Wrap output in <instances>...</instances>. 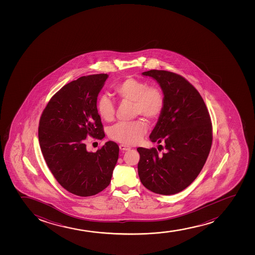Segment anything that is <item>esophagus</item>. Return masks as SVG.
Instances as JSON below:
<instances>
[{"instance_id":"obj_1","label":"esophagus","mask_w":255,"mask_h":255,"mask_svg":"<svg viewBox=\"0 0 255 255\" xmlns=\"http://www.w3.org/2000/svg\"><path fill=\"white\" fill-rule=\"evenodd\" d=\"M119 147H120L121 150H123V151H126V150H128V149H131L130 147L128 146V145H126V144H123V143L120 144Z\"/></svg>"}]
</instances>
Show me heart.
Segmentation results:
<instances>
[{
	"instance_id": "b5f03b06",
	"label": "heart",
	"mask_w": 255,
	"mask_h": 255,
	"mask_svg": "<svg viewBox=\"0 0 255 255\" xmlns=\"http://www.w3.org/2000/svg\"><path fill=\"white\" fill-rule=\"evenodd\" d=\"M115 93L122 102L132 103L133 117L142 116L148 121H155L163 111L165 99L158 86H148L146 82L129 77L115 86ZM97 112L103 120H114L116 106L111 97L100 94L97 100ZM147 131L146 123L141 119L129 123H118L110 129V137L125 144H135Z\"/></svg>"
}]
</instances>
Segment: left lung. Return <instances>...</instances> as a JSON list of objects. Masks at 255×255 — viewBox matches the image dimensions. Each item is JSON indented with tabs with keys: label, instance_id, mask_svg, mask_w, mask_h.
<instances>
[{
	"label": "left lung",
	"instance_id": "1",
	"mask_svg": "<svg viewBox=\"0 0 255 255\" xmlns=\"http://www.w3.org/2000/svg\"><path fill=\"white\" fill-rule=\"evenodd\" d=\"M142 75L154 78L163 92V111L149 139L163 143L165 152L159 155L155 148L138 147V176L154 193H179L196 179L210 152V115L199 92L185 77L158 70Z\"/></svg>",
	"mask_w": 255,
	"mask_h": 255
}]
</instances>
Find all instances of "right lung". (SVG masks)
Here are the masks:
<instances>
[{"instance_id":"obj_1","label":"right lung","mask_w":255,"mask_h":255,"mask_svg":"<svg viewBox=\"0 0 255 255\" xmlns=\"http://www.w3.org/2000/svg\"><path fill=\"white\" fill-rule=\"evenodd\" d=\"M107 74L82 76L53 95L39 122L38 138L47 167L62 187L79 196H91L111 183L119 146L108 141L88 152V136L105 137L97 112V98Z\"/></svg>"}]
</instances>
